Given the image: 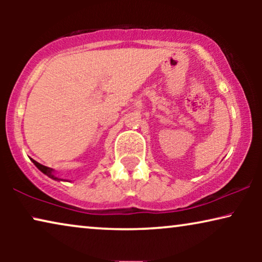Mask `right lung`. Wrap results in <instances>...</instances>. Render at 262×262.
I'll list each match as a JSON object with an SVG mask.
<instances>
[{"label":"right lung","instance_id":"add662e5","mask_svg":"<svg viewBox=\"0 0 262 262\" xmlns=\"http://www.w3.org/2000/svg\"><path fill=\"white\" fill-rule=\"evenodd\" d=\"M31 161L34 163V166L37 167L38 169L41 171V173H44L45 175H48L49 178H51V179H53V180H56V181H68V180H64V179H60V178L57 177L56 173H55V170H53L52 168L42 166V164H40L39 162H37V161H34V160H32V159H31Z\"/></svg>","mask_w":262,"mask_h":262}]
</instances>
